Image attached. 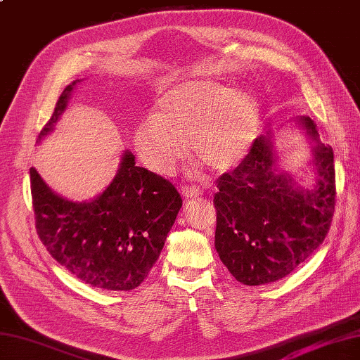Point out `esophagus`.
<instances>
[{"label":"esophagus","mask_w":360,"mask_h":360,"mask_svg":"<svg viewBox=\"0 0 360 360\" xmlns=\"http://www.w3.org/2000/svg\"><path fill=\"white\" fill-rule=\"evenodd\" d=\"M181 192L186 198H198L202 195V188L196 186H182Z\"/></svg>","instance_id":"34e87169"}]
</instances>
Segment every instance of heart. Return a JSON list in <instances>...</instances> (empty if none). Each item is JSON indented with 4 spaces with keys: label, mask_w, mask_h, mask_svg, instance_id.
<instances>
[{
    "label": "heart",
    "mask_w": 360,
    "mask_h": 360,
    "mask_svg": "<svg viewBox=\"0 0 360 360\" xmlns=\"http://www.w3.org/2000/svg\"><path fill=\"white\" fill-rule=\"evenodd\" d=\"M259 128L254 97L212 80H188L159 98L156 116L145 117L134 131L141 159L156 173H170L186 155L212 172L223 173L246 158Z\"/></svg>",
    "instance_id": "b5f03b06"
}]
</instances>
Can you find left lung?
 Returning a JSON list of instances; mask_svg holds the SVG:
<instances>
[{
    "mask_svg": "<svg viewBox=\"0 0 360 360\" xmlns=\"http://www.w3.org/2000/svg\"><path fill=\"white\" fill-rule=\"evenodd\" d=\"M317 141L309 117L302 119ZM272 143L257 137L235 170L221 174L213 198L217 209L215 248L221 262L243 285L259 286L286 277L323 243L335 205L331 147L319 143L317 186L294 187L272 168Z\"/></svg>",
    "mask_w": 360,
    "mask_h": 360,
    "instance_id": "8db88e82",
    "label": "left lung"
}]
</instances>
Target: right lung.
<instances>
[{"label":"right lung","instance_id":"add662e5","mask_svg":"<svg viewBox=\"0 0 360 360\" xmlns=\"http://www.w3.org/2000/svg\"><path fill=\"white\" fill-rule=\"evenodd\" d=\"M77 83L65 88L38 139L51 131ZM30 192L38 238L53 259L83 283L106 290L141 285L182 205L172 182L136 167L129 151L110 187L94 201L63 200L51 192L34 167Z\"/></svg>","mask_w":360,"mask_h":360}]
</instances>
